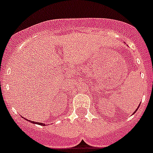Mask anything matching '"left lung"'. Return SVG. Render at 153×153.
I'll list each match as a JSON object with an SVG mask.
<instances>
[{
    "instance_id": "obj_1",
    "label": "left lung",
    "mask_w": 153,
    "mask_h": 153,
    "mask_svg": "<svg viewBox=\"0 0 153 153\" xmlns=\"http://www.w3.org/2000/svg\"><path fill=\"white\" fill-rule=\"evenodd\" d=\"M135 112H136V111H135Z\"/></svg>"
}]
</instances>
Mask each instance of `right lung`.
Here are the masks:
<instances>
[{
	"label": "right lung",
	"mask_w": 153,
	"mask_h": 153,
	"mask_svg": "<svg viewBox=\"0 0 153 153\" xmlns=\"http://www.w3.org/2000/svg\"><path fill=\"white\" fill-rule=\"evenodd\" d=\"M25 119V118H24ZM26 120H27V119H25ZM28 121H30V123H34V124H38V125H40V126H44V123H36V122H33V121H31V120H28Z\"/></svg>",
	"instance_id": "obj_1"
}]
</instances>
